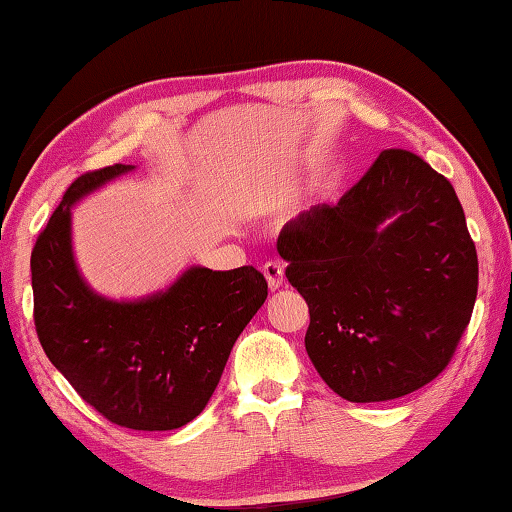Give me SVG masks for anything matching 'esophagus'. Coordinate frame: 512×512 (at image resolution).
I'll use <instances>...</instances> for the list:
<instances>
[{"instance_id":"34e87169","label":"esophagus","mask_w":512,"mask_h":512,"mask_svg":"<svg viewBox=\"0 0 512 512\" xmlns=\"http://www.w3.org/2000/svg\"><path fill=\"white\" fill-rule=\"evenodd\" d=\"M264 277H266V282H268V287H271V291H277L284 284V268H282V264H277V262H268V264H264Z\"/></svg>"}]
</instances>
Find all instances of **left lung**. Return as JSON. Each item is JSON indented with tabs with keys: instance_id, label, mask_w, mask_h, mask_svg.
<instances>
[{
	"instance_id": "1",
	"label": "left lung",
	"mask_w": 512,
	"mask_h": 512,
	"mask_svg": "<svg viewBox=\"0 0 512 512\" xmlns=\"http://www.w3.org/2000/svg\"><path fill=\"white\" fill-rule=\"evenodd\" d=\"M277 253L309 305V359L343 400L404 397L452 361L479 259L452 183L420 155L381 151L339 203L284 225Z\"/></svg>"
}]
</instances>
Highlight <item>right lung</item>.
Wrapping results in <instances>:
<instances>
[{
	"mask_svg": "<svg viewBox=\"0 0 512 512\" xmlns=\"http://www.w3.org/2000/svg\"><path fill=\"white\" fill-rule=\"evenodd\" d=\"M133 169L112 164L69 185L31 253L33 320L49 361L103 418L135 431H169L210 402L268 284L253 266H192L142 300L92 291L74 259L72 205Z\"/></svg>",
	"mask_w": 512,
	"mask_h": 512,
	"instance_id": "add662e5",
	"label": "right lung"
}]
</instances>
